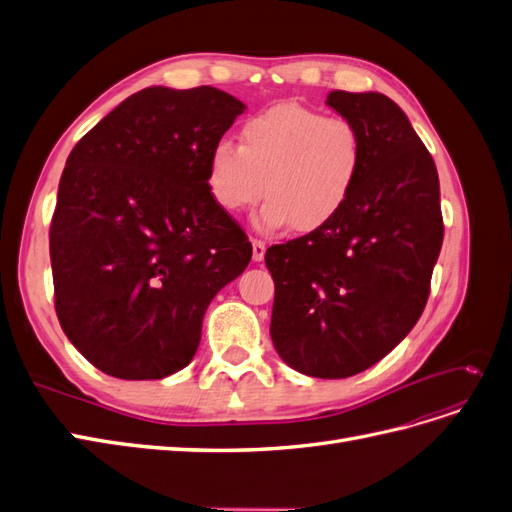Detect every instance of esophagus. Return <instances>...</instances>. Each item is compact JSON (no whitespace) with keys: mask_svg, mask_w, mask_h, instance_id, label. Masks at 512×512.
<instances>
[{"mask_svg":"<svg viewBox=\"0 0 512 512\" xmlns=\"http://www.w3.org/2000/svg\"><path fill=\"white\" fill-rule=\"evenodd\" d=\"M265 252H267V245L262 243L260 239H252V258H254V262H262V258H265Z\"/></svg>","mask_w":512,"mask_h":512,"instance_id":"34e87169","label":"esophagus"}]
</instances>
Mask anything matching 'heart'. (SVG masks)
Returning <instances> with one entry per match:
<instances>
[{
    "instance_id": "1",
    "label": "heart",
    "mask_w": 512,
    "mask_h": 512,
    "mask_svg": "<svg viewBox=\"0 0 512 512\" xmlns=\"http://www.w3.org/2000/svg\"><path fill=\"white\" fill-rule=\"evenodd\" d=\"M365 160L363 134L342 115L277 104L241 126V145L215 143L207 183L226 213L252 209L262 230L290 224L299 232L327 226L344 209Z\"/></svg>"
}]
</instances>
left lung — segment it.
<instances>
[{"label": "left lung", "mask_w": 512, "mask_h": 512, "mask_svg": "<svg viewBox=\"0 0 512 512\" xmlns=\"http://www.w3.org/2000/svg\"><path fill=\"white\" fill-rule=\"evenodd\" d=\"M356 123L365 160L344 209L318 230L271 245V339L292 369L348 378L384 359L429 299L444 224L431 153L384 94L331 91Z\"/></svg>", "instance_id": "left-lung-1"}]
</instances>
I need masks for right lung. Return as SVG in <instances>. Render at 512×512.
I'll use <instances>...</instances> for the list:
<instances>
[{
    "label": "right lung",
    "instance_id": "obj_1",
    "mask_svg": "<svg viewBox=\"0 0 512 512\" xmlns=\"http://www.w3.org/2000/svg\"><path fill=\"white\" fill-rule=\"evenodd\" d=\"M245 104L215 87H147L74 145L49 232L55 312L104 374L160 380L188 365L209 303L252 260L207 183Z\"/></svg>",
    "mask_w": 512,
    "mask_h": 512
}]
</instances>
